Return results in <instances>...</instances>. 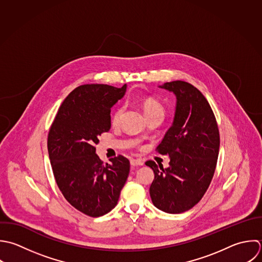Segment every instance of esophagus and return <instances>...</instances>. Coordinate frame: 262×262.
I'll list each match as a JSON object with an SVG mask.
<instances>
[{
  "label": "esophagus",
  "instance_id": "obj_1",
  "mask_svg": "<svg viewBox=\"0 0 262 262\" xmlns=\"http://www.w3.org/2000/svg\"><path fill=\"white\" fill-rule=\"evenodd\" d=\"M130 164L133 166H141L144 164V161L142 159H135V158H132L130 159Z\"/></svg>",
  "mask_w": 262,
  "mask_h": 262
}]
</instances>
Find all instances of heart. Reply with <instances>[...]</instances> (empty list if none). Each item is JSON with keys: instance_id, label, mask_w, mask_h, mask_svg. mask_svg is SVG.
I'll return each instance as SVG.
<instances>
[{"instance_id": "obj_1", "label": "heart", "mask_w": 262, "mask_h": 262, "mask_svg": "<svg viewBox=\"0 0 262 262\" xmlns=\"http://www.w3.org/2000/svg\"><path fill=\"white\" fill-rule=\"evenodd\" d=\"M141 105L142 108L147 116V118L153 116V115H164L165 113V109L163 107V105L155 98L153 97H145L142 99L141 101ZM123 114V108L122 107H118L116 108L113 113L111 114V123L113 125H118L121 119V116Z\"/></svg>"}]
</instances>
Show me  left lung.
<instances>
[{"instance_id":"1","label":"left lung","mask_w":262,"mask_h":262,"mask_svg":"<svg viewBox=\"0 0 262 262\" xmlns=\"http://www.w3.org/2000/svg\"><path fill=\"white\" fill-rule=\"evenodd\" d=\"M160 88L177 96L173 123L156 148L170 161L167 168L152 160L146 165L155 176L150 187L153 204L176 214L190 210L206 193L216 168L220 130L208 101L193 84L174 80Z\"/></svg>"}]
</instances>
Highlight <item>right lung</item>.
I'll return each instance as SVG.
<instances>
[{"instance_id": "obj_1", "label": "right lung", "mask_w": 262, "mask_h": 262, "mask_svg": "<svg viewBox=\"0 0 262 262\" xmlns=\"http://www.w3.org/2000/svg\"><path fill=\"white\" fill-rule=\"evenodd\" d=\"M126 85L82 84L61 104L48 135V152L55 181L64 198L78 211L102 216L117 204L129 173L122 155L103 161L96 145L111 127V107Z\"/></svg>"}]
</instances>
